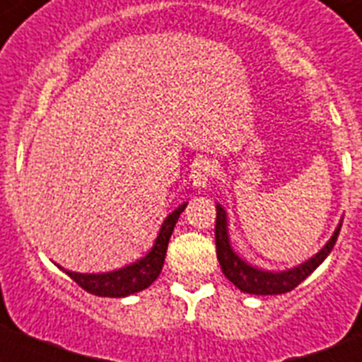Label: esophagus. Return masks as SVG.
Segmentation results:
<instances>
[{
    "label": "esophagus",
    "mask_w": 362,
    "mask_h": 362,
    "mask_svg": "<svg viewBox=\"0 0 362 362\" xmlns=\"http://www.w3.org/2000/svg\"><path fill=\"white\" fill-rule=\"evenodd\" d=\"M214 175V165L210 161H199L196 163L194 170H192V183L197 190H204L206 185L210 183V179Z\"/></svg>",
    "instance_id": "esophagus-1"
}]
</instances>
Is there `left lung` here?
<instances>
[{"mask_svg":"<svg viewBox=\"0 0 362 362\" xmlns=\"http://www.w3.org/2000/svg\"><path fill=\"white\" fill-rule=\"evenodd\" d=\"M216 248L221 270H223L226 279L235 284L241 292L254 293V296H279V293H286L296 288L297 284L303 283L330 255L332 248L339 238V232H341V225H343V219H341L335 232L332 233V238L308 261L288 268V270L272 272L246 263L245 259L233 250L228 233V214L221 203H216Z\"/></svg>","mask_w":362,"mask_h":362,"instance_id":"1","label":"left lung"}]
</instances>
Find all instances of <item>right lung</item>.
Returning a JSON list of instances; mask_svg holds the SVG:
<instances>
[{
  "label": "right lung",
  "instance_id": "1",
  "mask_svg": "<svg viewBox=\"0 0 362 362\" xmlns=\"http://www.w3.org/2000/svg\"><path fill=\"white\" fill-rule=\"evenodd\" d=\"M185 209H187V203L179 204L174 212L165 217L152 248L134 263L124 264L117 270L101 272V274H81V272L65 270L59 264H57V268L65 272L70 279L76 281L83 290H86L92 296L127 297L141 292V290L148 288L150 284L158 279L159 274H161L168 241H170L175 223H177L179 216Z\"/></svg>",
  "mask_w": 362,
  "mask_h": 362
}]
</instances>
